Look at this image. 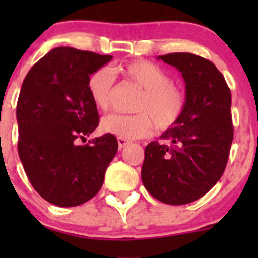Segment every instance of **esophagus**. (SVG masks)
Segmentation results:
<instances>
[{
    "mask_svg": "<svg viewBox=\"0 0 258 258\" xmlns=\"http://www.w3.org/2000/svg\"><path fill=\"white\" fill-rule=\"evenodd\" d=\"M117 142H118V147L119 148H123V147H126V146L130 145L128 140L122 139V137H118V139H117Z\"/></svg>",
    "mask_w": 258,
    "mask_h": 258,
    "instance_id": "1",
    "label": "esophagus"
}]
</instances>
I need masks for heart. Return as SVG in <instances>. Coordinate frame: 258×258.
<instances>
[{"instance_id":"1","label":"heart","mask_w":258,"mask_h":258,"mask_svg":"<svg viewBox=\"0 0 258 258\" xmlns=\"http://www.w3.org/2000/svg\"><path fill=\"white\" fill-rule=\"evenodd\" d=\"M113 72L142 90L137 100L135 114L111 113L100 122L101 131L126 140L142 139L158 130L171 128L182 117L186 108V93L172 83V79L162 67L146 59H135L117 64ZM107 67L96 70L87 80V91L93 106L100 111L110 107L114 75Z\"/></svg>"}]
</instances>
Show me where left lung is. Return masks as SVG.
Listing matches in <instances>:
<instances>
[{
    "label": "left lung",
    "instance_id": "left-lung-1",
    "mask_svg": "<svg viewBox=\"0 0 258 258\" xmlns=\"http://www.w3.org/2000/svg\"><path fill=\"white\" fill-rule=\"evenodd\" d=\"M182 74L186 108L179 121L145 148L141 178L167 205H186L206 195L227 165L233 140L231 91L217 67L188 52L158 56Z\"/></svg>",
    "mask_w": 258,
    "mask_h": 258
}]
</instances>
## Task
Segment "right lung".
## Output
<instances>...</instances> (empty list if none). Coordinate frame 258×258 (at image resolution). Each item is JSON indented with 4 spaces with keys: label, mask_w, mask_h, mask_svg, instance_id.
<instances>
[{
    "label": "right lung",
    "mask_w": 258,
    "mask_h": 258,
    "mask_svg": "<svg viewBox=\"0 0 258 258\" xmlns=\"http://www.w3.org/2000/svg\"><path fill=\"white\" fill-rule=\"evenodd\" d=\"M112 59L56 47L32 66L17 101L18 156L33 188L59 207L85 204L101 189L118 150L113 135L86 140L98 126L87 80Z\"/></svg>",
    "instance_id": "obj_1"
}]
</instances>
